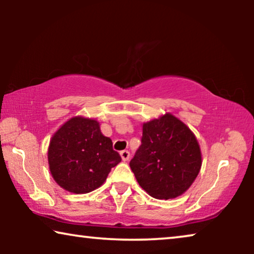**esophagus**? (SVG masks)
<instances>
[{"mask_svg":"<svg viewBox=\"0 0 254 254\" xmlns=\"http://www.w3.org/2000/svg\"><path fill=\"white\" fill-rule=\"evenodd\" d=\"M120 156H121V159H123L124 162H127L128 159H129V151L128 150H123L120 151Z\"/></svg>","mask_w":254,"mask_h":254,"instance_id":"obj_1","label":"esophagus"}]
</instances>
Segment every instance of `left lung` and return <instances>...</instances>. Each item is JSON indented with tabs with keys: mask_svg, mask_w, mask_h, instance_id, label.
Returning <instances> with one entry per match:
<instances>
[{
	"mask_svg": "<svg viewBox=\"0 0 254 254\" xmlns=\"http://www.w3.org/2000/svg\"><path fill=\"white\" fill-rule=\"evenodd\" d=\"M141 145L129 163L138 185L156 199H175L199 175L202 156L195 135L171 113L144 123Z\"/></svg>",
	"mask_w": 254,
	"mask_h": 254,
	"instance_id": "left-lung-1",
	"label": "left lung"
}]
</instances>
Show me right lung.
<instances>
[{"instance_id":"obj_1","label":"right lung","mask_w":254,"mask_h":254,"mask_svg":"<svg viewBox=\"0 0 254 254\" xmlns=\"http://www.w3.org/2000/svg\"><path fill=\"white\" fill-rule=\"evenodd\" d=\"M51 175L62 189L89 193L105 182L111 169L121 162L112 140L104 136L99 123L74 117L55 131L47 151Z\"/></svg>"}]
</instances>
